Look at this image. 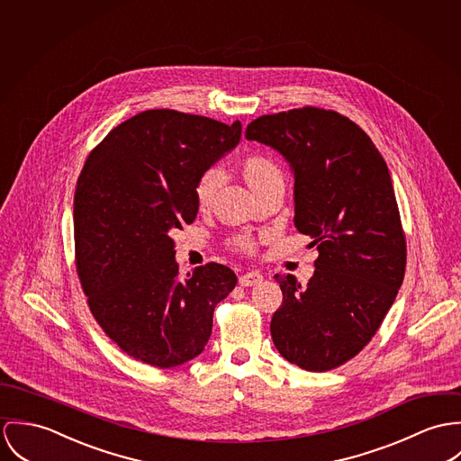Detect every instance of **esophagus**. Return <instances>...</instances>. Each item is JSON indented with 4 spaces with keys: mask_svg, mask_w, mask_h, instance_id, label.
Wrapping results in <instances>:
<instances>
[{
    "mask_svg": "<svg viewBox=\"0 0 461 461\" xmlns=\"http://www.w3.org/2000/svg\"><path fill=\"white\" fill-rule=\"evenodd\" d=\"M261 281H263V276H261L259 272H256V270L242 274L240 279H239L240 286H253V285H258V283H261Z\"/></svg>",
    "mask_w": 461,
    "mask_h": 461,
    "instance_id": "1",
    "label": "esophagus"
}]
</instances>
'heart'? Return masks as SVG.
Masks as SVG:
<instances>
[{
  "mask_svg": "<svg viewBox=\"0 0 461 461\" xmlns=\"http://www.w3.org/2000/svg\"><path fill=\"white\" fill-rule=\"evenodd\" d=\"M240 171L256 196H261L265 191L272 189L274 185H281V184L285 185V173L281 166L268 155H248L240 164ZM219 182H221V173L213 167L203 171L196 180L194 198L202 210L210 208L213 203ZM231 244L242 253H253L256 248L255 239L249 235H239L233 239Z\"/></svg>",
  "mask_w": 461,
  "mask_h": 461,
  "instance_id": "b5f03b06",
  "label": "heart"
}]
</instances>
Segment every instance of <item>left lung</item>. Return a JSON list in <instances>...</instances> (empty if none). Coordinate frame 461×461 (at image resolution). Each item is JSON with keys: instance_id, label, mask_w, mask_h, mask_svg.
<instances>
[{"instance_id": "obj_1", "label": "left lung", "mask_w": 461, "mask_h": 461, "mask_svg": "<svg viewBox=\"0 0 461 461\" xmlns=\"http://www.w3.org/2000/svg\"><path fill=\"white\" fill-rule=\"evenodd\" d=\"M246 138L290 162L294 222L318 249L306 286L274 276L283 304L272 341L306 371L339 367L376 334L405 277L407 240L387 164L356 122L323 107L263 114Z\"/></svg>"}]
</instances>
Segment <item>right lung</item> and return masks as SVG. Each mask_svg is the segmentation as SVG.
Returning <instances> with one entry per match:
<instances>
[{"mask_svg":"<svg viewBox=\"0 0 461 461\" xmlns=\"http://www.w3.org/2000/svg\"><path fill=\"white\" fill-rule=\"evenodd\" d=\"M240 134L239 120L149 109L88 155L74 194L76 270L94 318L129 357L175 367L203 352L237 276L210 261L180 279L171 235L196 219V180Z\"/></svg>","mask_w":461,"mask_h":461,"instance_id":"right-lung-1","label":"right lung"}]
</instances>
